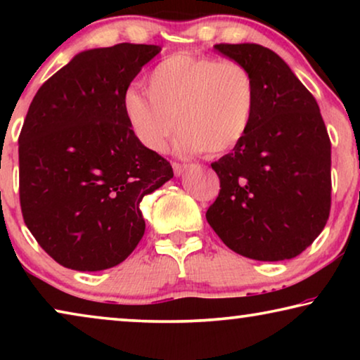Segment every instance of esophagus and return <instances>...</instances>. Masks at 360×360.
<instances>
[{"mask_svg":"<svg viewBox=\"0 0 360 360\" xmlns=\"http://www.w3.org/2000/svg\"><path fill=\"white\" fill-rule=\"evenodd\" d=\"M172 167H174L175 175H181L186 169H188V165H186V164H179V162H174V164H172Z\"/></svg>","mask_w":360,"mask_h":360,"instance_id":"34e87169","label":"esophagus"}]
</instances>
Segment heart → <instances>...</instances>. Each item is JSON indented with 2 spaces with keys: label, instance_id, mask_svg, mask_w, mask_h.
Returning <instances> with one entry per match:
<instances>
[{
  "label": "heart",
  "instance_id": "obj_1",
  "mask_svg": "<svg viewBox=\"0 0 360 360\" xmlns=\"http://www.w3.org/2000/svg\"><path fill=\"white\" fill-rule=\"evenodd\" d=\"M147 88L149 95L126 93L124 111L137 139L150 150H164L176 124L181 150L223 155L252 127L257 88L249 68L236 60L174 53L152 68Z\"/></svg>",
  "mask_w": 360,
  "mask_h": 360
}]
</instances>
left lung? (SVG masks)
<instances>
[{"mask_svg":"<svg viewBox=\"0 0 360 360\" xmlns=\"http://www.w3.org/2000/svg\"><path fill=\"white\" fill-rule=\"evenodd\" d=\"M252 73L257 105L249 134L213 162L219 195L206 219L231 250L264 262L293 259L328 223L331 141L314 96L274 51L216 44Z\"/></svg>","mask_w":360,"mask_h":360,"instance_id":"left-lung-1","label":"left lung"}]
</instances>
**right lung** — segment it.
I'll use <instances>...</instances> for the list:
<instances>
[{"instance_id": "right-lung-1", "label": "right lung", "mask_w": 360, "mask_h": 360, "mask_svg": "<svg viewBox=\"0 0 360 360\" xmlns=\"http://www.w3.org/2000/svg\"><path fill=\"white\" fill-rule=\"evenodd\" d=\"M159 46L80 52L34 96L19 134V201L39 245L63 267L111 269L146 231L139 205L174 176L132 131L124 96Z\"/></svg>"}]
</instances>
